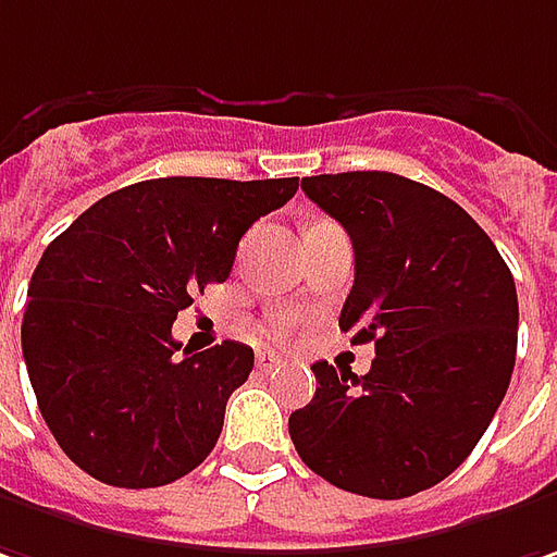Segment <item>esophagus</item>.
<instances>
[{
    "label": "esophagus",
    "instance_id": "esophagus-1",
    "mask_svg": "<svg viewBox=\"0 0 557 557\" xmlns=\"http://www.w3.org/2000/svg\"><path fill=\"white\" fill-rule=\"evenodd\" d=\"M280 360H283V357H280L277 351H259V355H256V370H259V373H274L280 367Z\"/></svg>",
    "mask_w": 557,
    "mask_h": 557
}]
</instances>
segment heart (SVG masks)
I'll list each match as a JSON object with an SVG mask.
<instances>
[{
	"instance_id": "heart-1",
	"label": "heart",
	"mask_w": 557,
	"mask_h": 557,
	"mask_svg": "<svg viewBox=\"0 0 557 557\" xmlns=\"http://www.w3.org/2000/svg\"><path fill=\"white\" fill-rule=\"evenodd\" d=\"M286 330H289L286 317H271V320H264V323H261V333H264L268 338H283L286 336Z\"/></svg>"
}]
</instances>
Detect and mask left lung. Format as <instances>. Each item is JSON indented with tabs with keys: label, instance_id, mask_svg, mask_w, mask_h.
<instances>
[{
	"label": "left lung",
	"instance_id": "1",
	"mask_svg": "<svg viewBox=\"0 0 557 557\" xmlns=\"http://www.w3.org/2000/svg\"><path fill=\"white\" fill-rule=\"evenodd\" d=\"M348 231L355 286L338 326L373 342L367 375L317 360L289 416L301 462L370 499H404L456 471L506 397L518 351L508 264L469 212L394 172L301 178Z\"/></svg>",
	"mask_w": 557,
	"mask_h": 557
}]
</instances>
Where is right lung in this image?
Instances as JSON below:
<instances>
[{"instance_id":"right-lung-1","label":"right lung","mask_w":557,"mask_h":557,"mask_svg":"<svg viewBox=\"0 0 557 557\" xmlns=\"http://www.w3.org/2000/svg\"><path fill=\"white\" fill-rule=\"evenodd\" d=\"M298 178H153L88 206L33 271L21 345L46 425L110 487H163L212 453L252 348L172 338L178 311L224 283L240 237Z\"/></svg>"}]
</instances>
